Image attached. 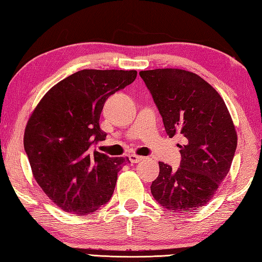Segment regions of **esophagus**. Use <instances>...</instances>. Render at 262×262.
Returning <instances> with one entry per match:
<instances>
[{"instance_id":"esophagus-1","label":"esophagus","mask_w":262,"mask_h":262,"mask_svg":"<svg viewBox=\"0 0 262 262\" xmlns=\"http://www.w3.org/2000/svg\"><path fill=\"white\" fill-rule=\"evenodd\" d=\"M128 158H129L130 162H133V163H137V162H140V161L143 160V157L137 156V155H129V156H128Z\"/></svg>"}]
</instances>
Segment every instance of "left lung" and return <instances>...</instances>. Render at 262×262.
<instances>
[{"label": "left lung", "instance_id": "left-lung-1", "mask_svg": "<svg viewBox=\"0 0 262 262\" xmlns=\"http://www.w3.org/2000/svg\"><path fill=\"white\" fill-rule=\"evenodd\" d=\"M162 117L167 135H182L177 170L159 162L152 182L156 201L169 211L186 213L210 202L227 176L237 134L222 96L191 71L166 68L140 71Z\"/></svg>", "mask_w": 262, "mask_h": 262}]
</instances>
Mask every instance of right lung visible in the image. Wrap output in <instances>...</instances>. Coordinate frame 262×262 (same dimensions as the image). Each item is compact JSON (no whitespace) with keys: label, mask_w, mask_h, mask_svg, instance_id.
<instances>
[{"label":"right lung","mask_w":262,"mask_h":262,"mask_svg":"<svg viewBox=\"0 0 262 262\" xmlns=\"http://www.w3.org/2000/svg\"><path fill=\"white\" fill-rule=\"evenodd\" d=\"M136 70L84 69L54 85L27 122L24 146L34 178L51 201L79 216L111 199L128 158L93 151L104 141L100 116L105 101L135 80Z\"/></svg>","instance_id":"add662e5"}]
</instances>
